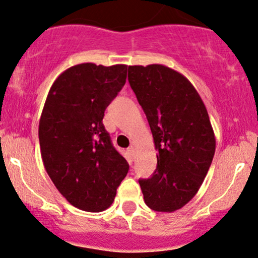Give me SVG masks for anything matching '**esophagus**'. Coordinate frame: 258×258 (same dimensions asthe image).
<instances>
[{
	"mask_svg": "<svg viewBox=\"0 0 258 258\" xmlns=\"http://www.w3.org/2000/svg\"><path fill=\"white\" fill-rule=\"evenodd\" d=\"M127 151H128V154L131 155V156H133V155H135V148H133V147H130L128 150H127Z\"/></svg>",
	"mask_w": 258,
	"mask_h": 258,
	"instance_id": "1",
	"label": "esophagus"
}]
</instances>
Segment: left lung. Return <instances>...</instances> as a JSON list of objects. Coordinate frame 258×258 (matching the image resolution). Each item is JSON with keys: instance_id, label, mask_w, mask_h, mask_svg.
Instances as JSON below:
<instances>
[{"instance_id": "obj_1", "label": "left lung", "mask_w": 258, "mask_h": 258, "mask_svg": "<svg viewBox=\"0 0 258 258\" xmlns=\"http://www.w3.org/2000/svg\"><path fill=\"white\" fill-rule=\"evenodd\" d=\"M128 82L157 151L153 176L139 180L144 202L155 212H175L200 190L215 154L207 108L188 79L163 64L128 66Z\"/></svg>"}]
</instances>
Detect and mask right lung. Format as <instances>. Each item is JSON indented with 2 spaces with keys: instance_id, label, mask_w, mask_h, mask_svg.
Segmentation results:
<instances>
[{
  "instance_id": "add662e5",
  "label": "right lung",
  "mask_w": 258,
  "mask_h": 258,
  "mask_svg": "<svg viewBox=\"0 0 258 258\" xmlns=\"http://www.w3.org/2000/svg\"><path fill=\"white\" fill-rule=\"evenodd\" d=\"M126 64L80 63L51 85L39 120L44 168L73 207L99 213L114 202L128 163L105 131V108L126 83Z\"/></svg>"
}]
</instances>
